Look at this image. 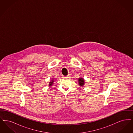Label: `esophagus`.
Instances as JSON below:
<instances>
[{
	"instance_id": "obj_1",
	"label": "esophagus",
	"mask_w": 133,
	"mask_h": 133,
	"mask_svg": "<svg viewBox=\"0 0 133 133\" xmlns=\"http://www.w3.org/2000/svg\"><path fill=\"white\" fill-rule=\"evenodd\" d=\"M67 78H70V74H68L67 76H66Z\"/></svg>"
}]
</instances>
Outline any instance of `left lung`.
Masks as SVG:
<instances>
[{"label": "left lung", "instance_id": "1", "mask_svg": "<svg viewBox=\"0 0 133 133\" xmlns=\"http://www.w3.org/2000/svg\"><path fill=\"white\" fill-rule=\"evenodd\" d=\"M78 84L80 87H83L85 84V80L83 78H78Z\"/></svg>", "mask_w": 133, "mask_h": 133}]
</instances>
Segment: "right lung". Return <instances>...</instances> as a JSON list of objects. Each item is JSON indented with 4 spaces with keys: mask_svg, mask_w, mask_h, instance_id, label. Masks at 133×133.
<instances>
[{
    "mask_svg": "<svg viewBox=\"0 0 133 133\" xmlns=\"http://www.w3.org/2000/svg\"><path fill=\"white\" fill-rule=\"evenodd\" d=\"M54 78H53L52 79H51V80L50 82L49 83V84H48V86H52V85H53V84H54Z\"/></svg>",
    "mask_w": 133,
    "mask_h": 133,
    "instance_id": "add662e5",
    "label": "right lung"
}]
</instances>
